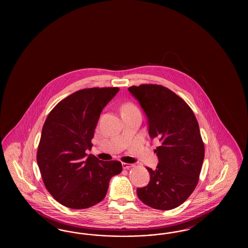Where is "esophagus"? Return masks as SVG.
I'll return each instance as SVG.
<instances>
[{
  "label": "esophagus",
  "mask_w": 248,
  "mask_h": 248,
  "mask_svg": "<svg viewBox=\"0 0 248 248\" xmlns=\"http://www.w3.org/2000/svg\"><path fill=\"white\" fill-rule=\"evenodd\" d=\"M133 164H127V163H123V168L124 169H130L131 167H133Z\"/></svg>",
  "instance_id": "34e87169"
}]
</instances>
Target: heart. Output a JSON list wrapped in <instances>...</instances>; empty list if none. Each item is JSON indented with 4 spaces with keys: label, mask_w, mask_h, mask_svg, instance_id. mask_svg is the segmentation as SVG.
<instances>
[{
    "label": "heart",
    "mask_w": 248,
    "mask_h": 248,
    "mask_svg": "<svg viewBox=\"0 0 248 248\" xmlns=\"http://www.w3.org/2000/svg\"><path fill=\"white\" fill-rule=\"evenodd\" d=\"M134 110H137V108L135 107V105L132 104H125L123 106L122 108V112H125V111H134Z\"/></svg>",
    "instance_id": "heart-1"
}]
</instances>
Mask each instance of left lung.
Listing matches in <instances>:
<instances>
[{
  "instance_id": "left-lung-1",
  "label": "left lung",
  "mask_w": 248,
  "mask_h": 248,
  "mask_svg": "<svg viewBox=\"0 0 248 248\" xmlns=\"http://www.w3.org/2000/svg\"><path fill=\"white\" fill-rule=\"evenodd\" d=\"M147 117L151 138L161 144L156 169L146 167L150 182L137 188L143 203L155 209L171 210L184 203L199 180L204 146L198 122L189 105L165 86L141 84L128 88Z\"/></svg>"
}]
</instances>
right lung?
Instances as JSON below:
<instances>
[{
	"label": "right lung",
	"instance_id": "add662e5",
	"mask_svg": "<svg viewBox=\"0 0 248 248\" xmlns=\"http://www.w3.org/2000/svg\"><path fill=\"white\" fill-rule=\"evenodd\" d=\"M117 87L77 91L48 114L38 146L37 164L45 187L61 204L84 209L100 203L109 182L123 170L118 161H101L92 149L100 114Z\"/></svg>",
	"mask_w": 248,
	"mask_h": 248
}]
</instances>
